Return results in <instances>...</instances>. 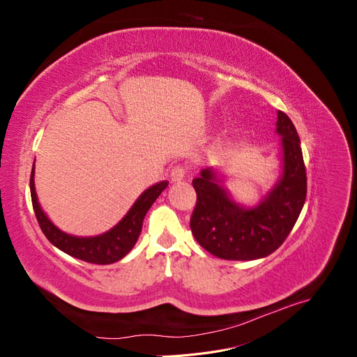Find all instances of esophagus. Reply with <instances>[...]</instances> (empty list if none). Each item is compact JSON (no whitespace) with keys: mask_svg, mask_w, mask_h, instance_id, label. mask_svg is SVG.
Listing matches in <instances>:
<instances>
[{"mask_svg":"<svg viewBox=\"0 0 357 357\" xmlns=\"http://www.w3.org/2000/svg\"><path fill=\"white\" fill-rule=\"evenodd\" d=\"M185 176H186V169H185V167H181V165H177V167H174L171 169V181L172 183H180L183 178H185Z\"/></svg>","mask_w":357,"mask_h":357,"instance_id":"34e87169","label":"esophagus"}]
</instances>
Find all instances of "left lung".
Listing matches in <instances>:
<instances>
[{"label": "left lung", "instance_id": "8db88e82", "mask_svg": "<svg viewBox=\"0 0 357 357\" xmlns=\"http://www.w3.org/2000/svg\"><path fill=\"white\" fill-rule=\"evenodd\" d=\"M282 137V174L255 207L232 199L214 168L193 178L197 205L190 218L195 240L208 253L228 261H255L275 252L294 228L307 197V174L295 125L277 113Z\"/></svg>", "mask_w": 357, "mask_h": 357}]
</instances>
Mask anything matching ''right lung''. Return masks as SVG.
I'll return each instance as SVG.
<instances>
[{"mask_svg":"<svg viewBox=\"0 0 357 357\" xmlns=\"http://www.w3.org/2000/svg\"><path fill=\"white\" fill-rule=\"evenodd\" d=\"M34 165H32L29 180L31 199L43 234L63 253L80 259V261L98 265L114 264L132 250L139 232H142L146 213L158 199L162 190L168 186V181H159L156 185L146 189L125 214V218L116 226H113L110 231L95 236H75L61 231L58 226L50 222L46 213L41 210L34 185Z\"/></svg>","mask_w":357,"mask_h":357,"instance_id":"right-lung-1","label":"right lung"}]
</instances>
